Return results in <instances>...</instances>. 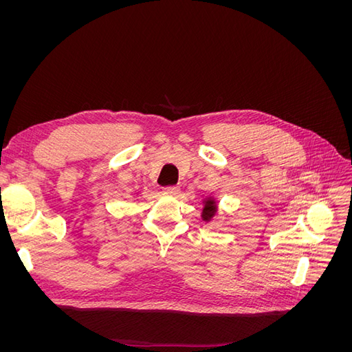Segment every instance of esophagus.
Instances as JSON below:
<instances>
[{"label": "esophagus", "instance_id": "obj_1", "mask_svg": "<svg viewBox=\"0 0 352 352\" xmlns=\"http://www.w3.org/2000/svg\"><path fill=\"white\" fill-rule=\"evenodd\" d=\"M179 192H180V189L177 186H167V188H164V194H167V195L176 197V195H179Z\"/></svg>", "mask_w": 352, "mask_h": 352}]
</instances>
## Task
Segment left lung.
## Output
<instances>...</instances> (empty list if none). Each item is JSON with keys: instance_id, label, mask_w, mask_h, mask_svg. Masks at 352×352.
Instances as JSON below:
<instances>
[{"instance_id": "obj_1", "label": "left lung", "mask_w": 352, "mask_h": 352, "mask_svg": "<svg viewBox=\"0 0 352 352\" xmlns=\"http://www.w3.org/2000/svg\"><path fill=\"white\" fill-rule=\"evenodd\" d=\"M217 201L214 197H206L202 199V211H201V219L206 223H211L217 216Z\"/></svg>"}]
</instances>
